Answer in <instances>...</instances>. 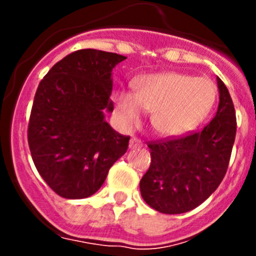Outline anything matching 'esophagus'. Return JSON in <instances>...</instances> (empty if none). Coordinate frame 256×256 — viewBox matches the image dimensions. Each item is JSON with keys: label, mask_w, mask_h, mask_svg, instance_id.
Instances as JSON below:
<instances>
[{"label": "esophagus", "mask_w": 256, "mask_h": 256, "mask_svg": "<svg viewBox=\"0 0 256 256\" xmlns=\"http://www.w3.org/2000/svg\"><path fill=\"white\" fill-rule=\"evenodd\" d=\"M144 146V144H142V141L140 138H137V137H132L130 138V148H140Z\"/></svg>", "instance_id": "esophagus-1"}]
</instances>
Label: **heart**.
<instances>
[{
  "label": "heart",
  "instance_id": "b5f03b06",
  "mask_svg": "<svg viewBox=\"0 0 256 256\" xmlns=\"http://www.w3.org/2000/svg\"><path fill=\"white\" fill-rule=\"evenodd\" d=\"M216 86L205 78L180 73L151 74L134 84V94L116 92L115 112L122 126L141 120V108L151 112V124L166 137L180 136L204 120L216 104Z\"/></svg>",
  "mask_w": 256,
  "mask_h": 256
}]
</instances>
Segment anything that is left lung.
Instances as JSON below:
<instances>
[{"label": "left lung", "instance_id": "1", "mask_svg": "<svg viewBox=\"0 0 256 256\" xmlns=\"http://www.w3.org/2000/svg\"><path fill=\"white\" fill-rule=\"evenodd\" d=\"M216 115L200 132L148 142L151 164L140 182L142 198L164 214H182L202 204L218 188L230 164L236 137L234 106L216 78Z\"/></svg>", "mask_w": 256, "mask_h": 256}]
</instances>
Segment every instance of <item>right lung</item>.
Segmentation results:
<instances>
[{
  "label": "right lung",
  "instance_id": "obj_1",
  "mask_svg": "<svg viewBox=\"0 0 256 256\" xmlns=\"http://www.w3.org/2000/svg\"><path fill=\"white\" fill-rule=\"evenodd\" d=\"M126 56L78 50L40 80L28 124L32 159L50 188L64 198L94 195L130 144L104 112H112V70Z\"/></svg>",
  "mask_w": 256,
  "mask_h": 256
}]
</instances>
